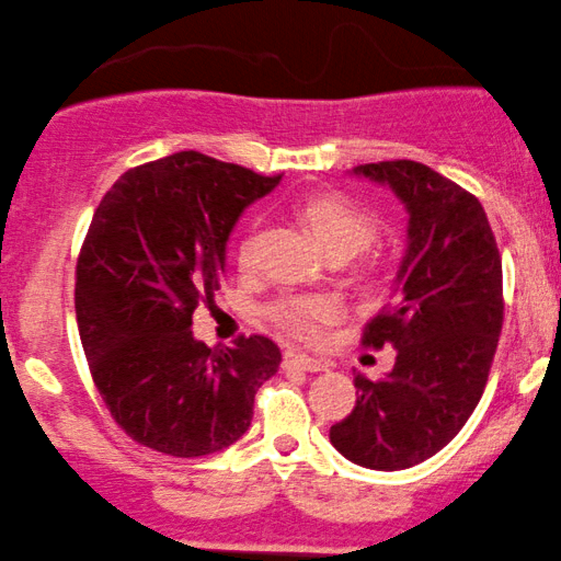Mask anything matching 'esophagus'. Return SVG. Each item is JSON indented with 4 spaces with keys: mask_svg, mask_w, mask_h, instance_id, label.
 Segmentation results:
<instances>
[{
    "mask_svg": "<svg viewBox=\"0 0 561 561\" xmlns=\"http://www.w3.org/2000/svg\"><path fill=\"white\" fill-rule=\"evenodd\" d=\"M283 367H286V370H301V373H322V370H325V365H322V362L312 359V357H305V354H294V352H288L286 357H283Z\"/></svg>",
    "mask_w": 561,
    "mask_h": 561,
    "instance_id": "34e87169",
    "label": "esophagus"
}]
</instances>
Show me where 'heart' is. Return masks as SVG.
Masks as SVG:
<instances>
[{"label":"heart","instance_id":"1","mask_svg":"<svg viewBox=\"0 0 561 561\" xmlns=\"http://www.w3.org/2000/svg\"><path fill=\"white\" fill-rule=\"evenodd\" d=\"M299 215L328 256H357L380 233L378 215L341 194L312 196L301 204ZM239 265L243 270L254 265V236L239 243ZM267 318L294 339L318 341L322 328L339 318V301L325 294H288L267 307Z\"/></svg>","mask_w":561,"mask_h":561}]
</instances>
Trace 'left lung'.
I'll return each mask as SVG.
<instances>
[{
    "label": "left lung",
    "mask_w": 561,
    "mask_h": 561,
    "mask_svg": "<svg viewBox=\"0 0 561 561\" xmlns=\"http://www.w3.org/2000/svg\"><path fill=\"white\" fill-rule=\"evenodd\" d=\"M410 213L399 294L367 322L362 346L397 348L388 378L357 375V404L331 444L370 470H407L444 449L483 397L504 325L502 254L476 194L423 162L359 164Z\"/></svg>",
    "instance_id": "left-lung-1"
}]
</instances>
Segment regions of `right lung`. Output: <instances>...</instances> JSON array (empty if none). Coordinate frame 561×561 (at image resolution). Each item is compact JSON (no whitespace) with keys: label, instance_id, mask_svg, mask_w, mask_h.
<instances>
[{"label":"right lung","instance_id":"add662e5","mask_svg":"<svg viewBox=\"0 0 561 561\" xmlns=\"http://www.w3.org/2000/svg\"><path fill=\"white\" fill-rule=\"evenodd\" d=\"M278 181L178 151L125 170L99 202L76 265L78 333L112 420L136 444L191 459L252 425L278 344L254 333L207 346L191 314L220 288L243 207Z\"/></svg>","mask_w":561,"mask_h":561}]
</instances>
